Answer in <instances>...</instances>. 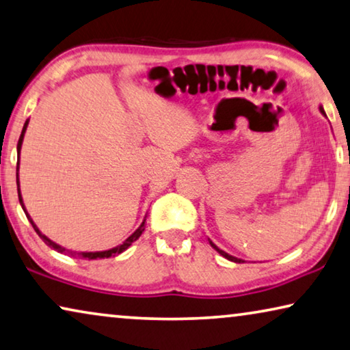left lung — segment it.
<instances>
[{"instance_id":"8db88e82","label":"left lung","mask_w":350,"mask_h":350,"mask_svg":"<svg viewBox=\"0 0 350 350\" xmlns=\"http://www.w3.org/2000/svg\"><path fill=\"white\" fill-rule=\"evenodd\" d=\"M319 109H321V113H322V114H324V116H325V111H324V108H322V107H319ZM208 243H211V247H212V248H215V250H217V252H218V253H220L223 258H226L228 260H232V262H239V264H241V262H243V260H242V259H239V258H234V256H231V254H228L226 252H223V250H220V248H218V247H217V245H215V243H213V242L211 241V239H208Z\"/></svg>"}]
</instances>
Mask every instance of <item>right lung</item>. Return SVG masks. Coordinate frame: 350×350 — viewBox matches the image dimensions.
Wrapping results in <instances>:
<instances>
[{
    "instance_id": "1",
    "label": "right lung",
    "mask_w": 350,
    "mask_h": 350,
    "mask_svg": "<svg viewBox=\"0 0 350 350\" xmlns=\"http://www.w3.org/2000/svg\"><path fill=\"white\" fill-rule=\"evenodd\" d=\"M28 122H29V119H26V122H25V125H23V130H22V135H20V138H18V144H17V155H18V163H17V190H18V200H20V204H22L23 212L26 213V218H28L31 225H33L34 231L39 234V237H40L42 241H44L46 245H49L50 248L56 250V252H58V253L69 254V256H74V258H75V256H78V258H85V259H103V258H111V256H116V254H121L122 252H125V250H127V248L130 247V245H132L135 241H138L139 236H142V234H143V231H144V221H146V220H143V223H142V225L138 226L137 231H135V232L132 234V236H129L127 239H125V241H124L121 245H118V247H114V248L105 250V252H72V250H67V248H64V247H61V245H58L56 242L50 241V239L46 237L45 234H42V232H40V229H39L38 226H36V223L33 221V218H31V217H29V213L26 212V207H25V204H23L22 193H20V180H18L20 150H22V144H23L25 132H26V129H28Z\"/></svg>"
}]
</instances>
